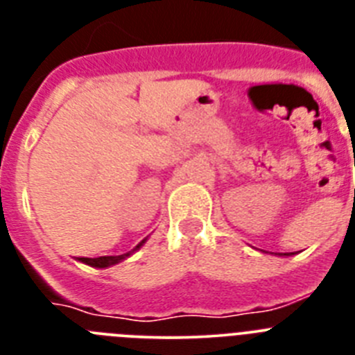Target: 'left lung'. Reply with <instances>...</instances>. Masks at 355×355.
I'll return each mask as SVG.
<instances>
[{
	"mask_svg": "<svg viewBox=\"0 0 355 355\" xmlns=\"http://www.w3.org/2000/svg\"><path fill=\"white\" fill-rule=\"evenodd\" d=\"M284 256H288V254H284Z\"/></svg>",
	"mask_w": 355,
	"mask_h": 355,
	"instance_id": "left-lung-1",
	"label": "left lung"
}]
</instances>
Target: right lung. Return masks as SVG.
Listing matches in <instances>:
<instances>
[{"instance_id":"right-lung-1","label":"right lung","mask_w":355,"mask_h":355,"mask_svg":"<svg viewBox=\"0 0 355 355\" xmlns=\"http://www.w3.org/2000/svg\"><path fill=\"white\" fill-rule=\"evenodd\" d=\"M147 240V238H146ZM146 240H142L139 243V245L135 247L133 250H130V252L126 254H121V256H101V258H78L81 263H85V265H90V266H96V268H106V266H112V265H117V263H121L122 259H126L128 256H131V254L135 252V250H139L140 247L146 243Z\"/></svg>"}]
</instances>
